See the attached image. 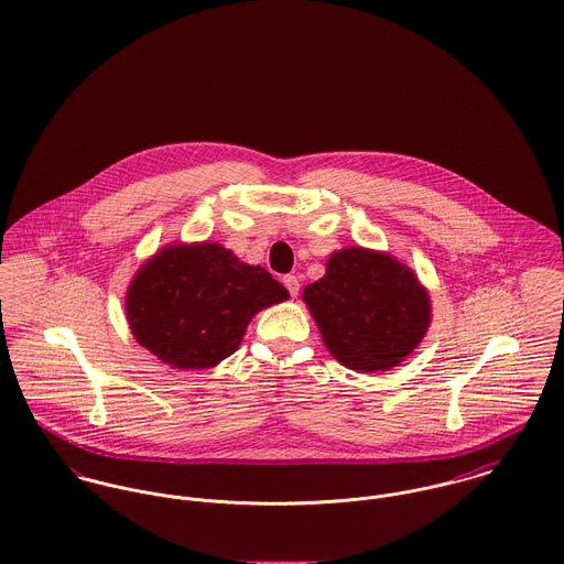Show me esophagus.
<instances>
[{
    "label": "esophagus",
    "mask_w": 564,
    "mask_h": 564,
    "mask_svg": "<svg viewBox=\"0 0 564 564\" xmlns=\"http://www.w3.org/2000/svg\"><path fill=\"white\" fill-rule=\"evenodd\" d=\"M284 286L289 289V293H291V297H297V293H300V280L295 278V275H284Z\"/></svg>",
    "instance_id": "obj_1"
}]
</instances>
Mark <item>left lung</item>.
Wrapping results in <instances>:
<instances>
[{
    "instance_id": "1",
    "label": "left lung",
    "mask_w": 564,
    "mask_h": 564,
    "mask_svg": "<svg viewBox=\"0 0 564 564\" xmlns=\"http://www.w3.org/2000/svg\"><path fill=\"white\" fill-rule=\"evenodd\" d=\"M302 300L327 351L358 372L399 366L431 325L429 291L405 262L351 246L327 258Z\"/></svg>"
}]
</instances>
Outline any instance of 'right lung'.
Instances as JSON below:
<instances>
[{"label":"right lung","mask_w":564,"mask_h":564,"mask_svg":"<svg viewBox=\"0 0 564 564\" xmlns=\"http://www.w3.org/2000/svg\"><path fill=\"white\" fill-rule=\"evenodd\" d=\"M289 291L260 264L219 243H172L133 275L124 312L133 338L178 370H205L232 356L260 310Z\"/></svg>","instance_id":"add662e5"}]
</instances>
